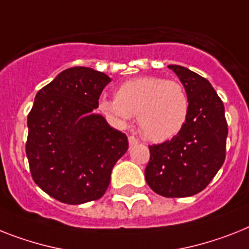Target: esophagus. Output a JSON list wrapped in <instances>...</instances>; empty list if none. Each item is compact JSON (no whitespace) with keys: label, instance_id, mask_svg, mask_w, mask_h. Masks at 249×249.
<instances>
[{"label":"esophagus","instance_id":"obj_1","mask_svg":"<svg viewBox=\"0 0 249 249\" xmlns=\"http://www.w3.org/2000/svg\"><path fill=\"white\" fill-rule=\"evenodd\" d=\"M128 143H129V146L132 147V146H135V145H137V143H139V140H137L135 136H129L128 137Z\"/></svg>","mask_w":249,"mask_h":249}]
</instances>
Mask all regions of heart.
<instances>
[{"instance_id":"b5f03b06","label":"heart","mask_w":249,"mask_h":249,"mask_svg":"<svg viewBox=\"0 0 249 249\" xmlns=\"http://www.w3.org/2000/svg\"><path fill=\"white\" fill-rule=\"evenodd\" d=\"M99 109L120 127H126L137 114L143 136L163 142L177 136L186 124L190 98L179 81L141 76L118 86L116 99L100 100Z\"/></svg>"}]
</instances>
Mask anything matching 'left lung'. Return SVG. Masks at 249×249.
Here are the masks:
<instances>
[{"mask_svg":"<svg viewBox=\"0 0 249 249\" xmlns=\"http://www.w3.org/2000/svg\"><path fill=\"white\" fill-rule=\"evenodd\" d=\"M190 98L188 118L177 136L151 145L145 178L164 197H190L211 182L225 160L228 124L224 104L205 77L169 65Z\"/></svg>","mask_w":249,"mask_h":249,"instance_id":"8db88e82","label":"left lung"}]
</instances>
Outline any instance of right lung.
<instances>
[{
    "label": "right lung",
    "mask_w": 249,
    "mask_h": 249,
    "mask_svg": "<svg viewBox=\"0 0 249 249\" xmlns=\"http://www.w3.org/2000/svg\"><path fill=\"white\" fill-rule=\"evenodd\" d=\"M110 81L90 67H71L36 92L28 116L30 173L46 194L63 203L100 198L113 166L128 149L126 135L94 112Z\"/></svg>",
    "instance_id": "obj_1"
}]
</instances>
